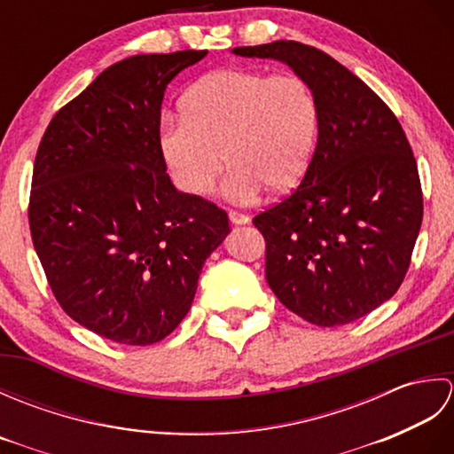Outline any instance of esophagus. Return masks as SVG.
I'll list each match as a JSON object with an SVG mask.
<instances>
[{
    "mask_svg": "<svg viewBox=\"0 0 454 454\" xmlns=\"http://www.w3.org/2000/svg\"><path fill=\"white\" fill-rule=\"evenodd\" d=\"M228 218H230V222H232L234 226H242V224H247V222H249L247 215H242V212H236V210H230L228 212Z\"/></svg>",
    "mask_w": 454,
    "mask_h": 454,
    "instance_id": "1",
    "label": "esophagus"
}]
</instances>
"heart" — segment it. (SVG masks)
<instances>
[{"label":"heart","mask_w":454,"mask_h":454,"mask_svg":"<svg viewBox=\"0 0 454 454\" xmlns=\"http://www.w3.org/2000/svg\"><path fill=\"white\" fill-rule=\"evenodd\" d=\"M320 111L310 85L296 74L246 67L197 82L181 101V117L160 127V152L177 189L200 197L224 169V195L247 205L262 189L291 191L310 166Z\"/></svg>","instance_id":"heart-1"}]
</instances>
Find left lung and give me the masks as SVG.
Returning a JSON list of instances; mask_svg holds the SVG:
<instances>
[{"mask_svg":"<svg viewBox=\"0 0 454 454\" xmlns=\"http://www.w3.org/2000/svg\"><path fill=\"white\" fill-rule=\"evenodd\" d=\"M232 52L291 66L320 111L302 183L254 218L267 244V283L306 322L359 320L398 291L421 228V183L406 134L369 85L314 46L275 41Z\"/></svg>","mask_w":454,"mask_h":454,"instance_id":"8db88e82","label":"left lung"}]
</instances>
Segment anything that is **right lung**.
Listing matches in <instances>:
<instances>
[{
    "instance_id": "obj_1",
    "label": "right lung",
    "mask_w": 454,
    "mask_h": 454,
    "mask_svg": "<svg viewBox=\"0 0 454 454\" xmlns=\"http://www.w3.org/2000/svg\"><path fill=\"white\" fill-rule=\"evenodd\" d=\"M207 51L109 66L54 114L33 169L28 226L64 312L122 345L161 341L187 316L228 215L179 192L160 152L168 83Z\"/></svg>"
}]
</instances>
